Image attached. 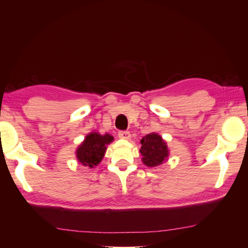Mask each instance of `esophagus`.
<instances>
[{"mask_svg": "<svg viewBox=\"0 0 248 248\" xmlns=\"http://www.w3.org/2000/svg\"><path fill=\"white\" fill-rule=\"evenodd\" d=\"M118 136L120 139H122V140H129L130 139L129 131H119Z\"/></svg>", "mask_w": 248, "mask_h": 248, "instance_id": "esophagus-1", "label": "esophagus"}]
</instances>
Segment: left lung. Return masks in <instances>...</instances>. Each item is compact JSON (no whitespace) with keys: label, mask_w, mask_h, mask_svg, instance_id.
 <instances>
[{"label":"left lung","mask_w":248,"mask_h":248,"mask_svg":"<svg viewBox=\"0 0 248 248\" xmlns=\"http://www.w3.org/2000/svg\"><path fill=\"white\" fill-rule=\"evenodd\" d=\"M141 161L149 168L160 166L168 160L170 154L167 142L155 132L149 133L140 140Z\"/></svg>","instance_id":"obj_1"}]
</instances>
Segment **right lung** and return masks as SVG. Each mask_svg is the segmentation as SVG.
<instances>
[{"label": "right lung", "instance_id": "add662e5", "mask_svg": "<svg viewBox=\"0 0 248 248\" xmlns=\"http://www.w3.org/2000/svg\"><path fill=\"white\" fill-rule=\"evenodd\" d=\"M114 140L110 134L101 136L98 132H91L77 149V158L85 167L93 169L98 166L107 151V146Z\"/></svg>", "mask_w": 248, "mask_h": 248}]
</instances>
